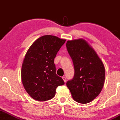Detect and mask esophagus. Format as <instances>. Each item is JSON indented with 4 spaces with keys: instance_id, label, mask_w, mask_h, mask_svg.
<instances>
[{
    "instance_id": "34e87169",
    "label": "esophagus",
    "mask_w": 120,
    "mask_h": 120,
    "mask_svg": "<svg viewBox=\"0 0 120 120\" xmlns=\"http://www.w3.org/2000/svg\"><path fill=\"white\" fill-rule=\"evenodd\" d=\"M62 79H63V80H64V82H66V78L65 77H63Z\"/></svg>"
}]
</instances>
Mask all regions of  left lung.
<instances>
[{"instance_id": "left-lung-1", "label": "left lung", "mask_w": 120, "mask_h": 120, "mask_svg": "<svg viewBox=\"0 0 120 120\" xmlns=\"http://www.w3.org/2000/svg\"><path fill=\"white\" fill-rule=\"evenodd\" d=\"M66 47L74 67V76L66 85L73 98L86 104L99 95L104 86L105 70L104 64L86 40L68 41Z\"/></svg>"}]
</instances>
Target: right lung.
<instances>
[{
	"mask_svg": "<svg viewBox=\"0 0 120 120\" xmlns=\"http://www.w3.org/2000/svg\"><path fill=\"white\" fill-rule=\"evenodd\" d=\"M66 39L54 35L40 37L30 47L23 62L21 79L24 89L36 101L52 99L58 86L65 84L56 74L54 60Z\"/></svg>",
	"mask_w": 120,
	"mask_h": 120,
	"instance_id": "1",
	"label": "right lung"
}]
</instances>
